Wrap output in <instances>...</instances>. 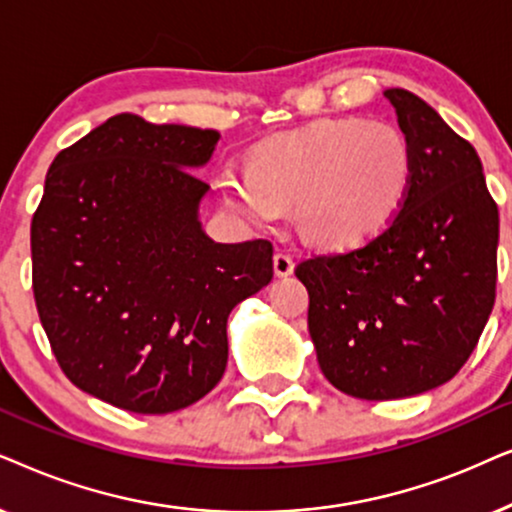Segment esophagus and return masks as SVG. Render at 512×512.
I'll return each mask as SVG.
<instances>
[{
    "instance_id": "esophagus-1",
    "label": "esophagus",
    "mask_w": 512,
    "mask_h": 512,
    "mask_svg": "<svg viewBox=\"0 0 512 512\" xmlns=\"http://www.w3.org/2000/svg\"><path fill=\"white\" fill-rule=\"evenodd\" d=\"M292 271H295V262H292V257L285 255V252H276V255H274V274L278 278H288V276H292Z\"/></svg>"
}]
</instances>
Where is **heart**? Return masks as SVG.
<instances>
[{
  "label": "heart",
  "instance_id": "1",
  "mask_svg": "<svg viewBox=\"0 0 512 512\" xmlns=\"http://www.w3.org/2000/svg\"><path fill=\"white\" fill-rule=\"evenodd\" d=\"M414 182L407 138L370 119H320L250 154L248 173L222 170V201L267 227L297 206V229L311 248L351 252L377 241L403 213Z\"/></svg>",
  "mask_w": 512,
  "mask_h": 512
}]
</instances>
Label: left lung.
<instances>
[{"instance_id": "obj_1", "label": "left lung", "mask_w": 512, "mask_h": 512, "mask_svg": "<svg viewBox=\"0 0 512 512\" xmlns=\"http://www.w3.org/2000/svg\"><path fill=\"white\" fill-rule=\"evenodd\" d=\"M414 154L403 213L377 241L297 267L309 335L332 386L398 400L447 384L496 297L499 208L475 147L405 88H386Z\"/></svg>"}]
</instances>
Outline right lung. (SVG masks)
Listing matches in <instances>:
<instances>
[{
	"label": "right lung",
	"instance_id": "obj_1",
	"mask_svg": "<svg viewBox=\"0 0 512 512\" xmlns=\"http://www.w3.org/2000/svg\"><path fill=\"white\" fill-rule=\"evenodd\" d=\"M220 133L117 114L53 159L32 217V288L81 391L168 414L213 391L227 318L269 285V241L215 243L199 210Z\"/></svg>",
	"mask_w": 512,
	"mask_h": 512
}]
</instances>
